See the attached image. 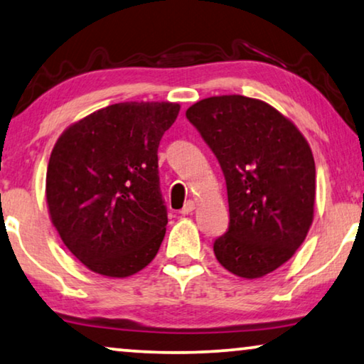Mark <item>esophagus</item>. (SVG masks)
Wrapping results in <instances>:
<instances>
[{
  "label": "esophagus",
  "instance_id": "1",
  "mask_svg": "<svg viewBox=\"0 0 364 364\" xmlns=\"http://www.w3.org/2000/svg\"><path fill=\"white\" fill-rule=\"evenodd\" d=\"M193 211H194V203H193V201H186V203H184V206H183V209H181L183 216H186V214L193 213Z\"/></svg>",
  "mask_w": 364,
  "mask_h": 364
}]
</instances>
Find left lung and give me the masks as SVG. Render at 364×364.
<instances>
[{"label":"left lung","mask_w":364,"mask_h":364,"mask_svg":"<svg viewBox=\"0 0 364 364\" xmlns=\"http://www.w3.org/2000/svg\"><path fill=\"white\" fill-rule=\"evenodd\" d=\"M186 117L221 165L229 228L214 254L229 272L257 279L285 264L314 221L315 161L296 127L244 95L209 97Z\"/></svg>","instance_id":"obj_1"}]
</instances>
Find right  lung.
<instances>
[{"instance_id":"add662e5","label":"right lung","mask_w":364,"mask_h":364,"mask_svg":"<svg viewBox=\"0 0 364 364\" xmlns=\"http://www.w3.org/2000/svg\"><path fill=\"white\" fill-rule=\"evenodd\" d=\"M180 105L124 102L97 110L59 136L46 175L53 224L85 267L129 277L165 237L168 211L158 146Z\"/></svg>"}]
</instances>
